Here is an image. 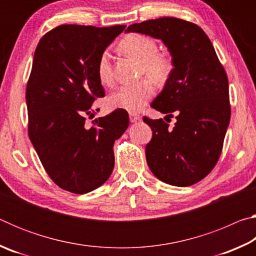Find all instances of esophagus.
<instances>
[{
  "mask_svg": "<svg viewBox=\"0 0 256 256\" xmlns=\"http://www.w3.org/2000/svg\"><path fill=\"white\" fill-rule=\"evenodd\" d=\"M141 120V116L138 114H136V112H130V120H131L132 123L134 122H138V120Z\"/></svg>",
  "mask_w": 256,
  "mask_h": 256,
  "instance_id": "34e87169",
  "label": "esophagus"
}]
</instances>
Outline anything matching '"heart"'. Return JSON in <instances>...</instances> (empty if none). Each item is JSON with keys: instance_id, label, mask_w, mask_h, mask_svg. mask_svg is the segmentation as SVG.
<instances>
[{"instance_id": "1", "label": "heart", "mask_w": 256, "mask_h": 256, "mask_svg": "<svg viewBox=\"0 0 256 256\" xmlns=\"http://www.w3.org/2000/svg\"><path fill=\"white\" fill-rule=\"evenodd\" d=\"M120 50L140 63V71L154 84H164L172 73V62L166 56L158 54V45L152 38L141 34H131L120 42ZM97 76L100 84L110 86L112 82V68L110 54L100 55L97 64ZM154 94V86L144 80L136 84L120 86L110 94L107 104L112 110H123L136 112L144 110Z\"/></svg>"}]
</instances>
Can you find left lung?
Masks as SVG:
<instances>
[{"mask_svg":"<svg viewBox=\"0 0 256 256\" xmlns=\"http://www.w3.org/2000/svg\"><path fill=\"white\" fill-rule=\"evenodd\" d=\"M160 40L174 68L151 107L176 123L144 118L152 130L146 158L152 174L164 183L190 186L214 170L230 120L228 79L206 32L188 21L164 16L128 26Z\"/></svg>","mask_w":256,"mask_h":256,"instance_id":"1","label":"left lung"}]
</instances>
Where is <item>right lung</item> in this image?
<instances>
[{
    "label": "right lung",
    "mask_w": 256,
    "mask_h": 256,
    "mask_svg": "<svg viewBox=\"0 0 256 256\" xmlns=\"http://www.w3.org/2000/svg\"><path fill=\"white\" fill-rule=\"evenodd\" d=\"M125 26L97 28L63 24L42 36L34 50L26 92L29 138L48 176L60 188L84 194L114 170V146L128 126L116 110L86 128L92 102L105 96L97 64Z\"/></svg>",
    "instance_id": "obj_1"
}]
</instances>
